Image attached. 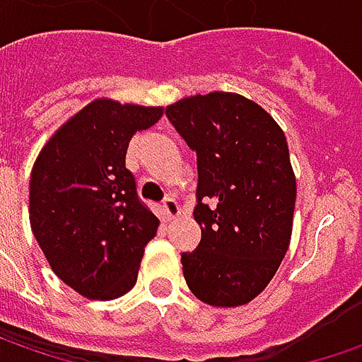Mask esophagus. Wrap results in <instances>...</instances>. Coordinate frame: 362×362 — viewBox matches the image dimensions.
Wrapping results in <instances>:
<instances>
[{"label":"esophagus","instance_id":"34e87169","mask_svg":"<svg viewBox=\"0 0 362 362\" xmlns=\"http://www.w3.org/2000/svg\"><path fill=\"white\" fill-rule=\"evenodd\" d=\"M163 211H165L167 219H175V217L181 216V207H179V203L175 202L173 197H167V199H165V203H163Z\"/></svg>","mask_w":362,"mask_h":362}]
</instances>
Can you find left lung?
Listing matches in <instances>:
<instances>
[{
	"label": "left lung",
	"mask_w": 362,
	"mask_h": 362,
	"mask_svg": "<svg viewBox=\"0 0 362 362\" xmlns=\"http://www.w3.org/2000/svg\"><path fill=\"white\" fill-rule=\"evenodd\" d=\"M165 112L197 151L202 242L181 256L185 282L209 306H243L270 284L292 238L296 177L284 131L235 92L187 96Z\"/></svg>",
	"instance_id": "1"
}]
</instances>
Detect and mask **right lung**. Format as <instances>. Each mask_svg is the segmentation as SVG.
I'll return each mask as SVG.
<instances>
[{"label": "right lung", "mask_w": 362, "mask_h": 362, "mask_svg": "<svg viewBox=\"0 0 362 362\" xmlns=\"http://www.w3.org/2000/svg\"><path fill=\"white\" fill-rule=\"evenodd\" d=\"M163 106L94 98L42 146L30 177V226L54 274L90 300H115L136 284L159 219L136 197L124 167L134 132Z\"/></svg>", "instance_id": "1"}]
</instances>
